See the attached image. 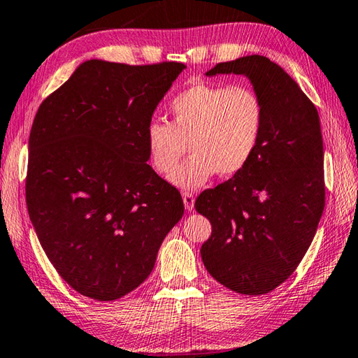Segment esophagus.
Returning a JSON list of instances; mask_svg holds the SVG:
<instances>
[{
	"label": "esophagus",
	"mask_w": 358,
	"mask_h": 358,
	"mask_svg": "<svg viewBox=\"0 0 358 358\" xmlns=\"http://www.w3.org/2000/svg\"><path fill=\"white\" fill-rule=\"evenodd\" d=\"M182 199H184V206L188 212L193 210L194 207V196L190 193V192H185L184 194H182Z\"/></svg>",
	"instance_id": "esophagus-1"
}]
</instances>
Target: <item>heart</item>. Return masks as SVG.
I'll use <instances>...</instances> for the list:
<instances>
[{
  "instance_id": "b5f03b06",
  "label": "heart",
  "mask_w": 358,
  "mask_h": 358,
  "mask_svg": "<svg viewBox=\"0 0 358 358\" xmlns=\"http://www.w3.org/2000/svg\"><path fill=\"white\" fill-rule=\"evenodd\" d=\"M171 123L151 121L146 148L154 170L168 174L189 145L192 157L171 173L179 188H199L215 174L232 178L257 152L266 109L260 93L249 85L199 83L174 96Z\"/></svg>"
}]
</instances>
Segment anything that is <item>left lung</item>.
Wrapping results in <instances>:
<instances>
[{
  "label": "left lung",
  "instance_id": "8db88e82",
  "mask_svg": "<svg viewBox=\"0 0 358 358\" xmlns=\"http://www.w3.org/2000/svg\"><path fill=\"white\" fill-rule=\"evenodd\" d=\"M231 73L246 76L265 101V129L245 170L194 202L212 224L201 257L212 278L232 292L265 294L298 268L324 210L320 115L294 79L268 57L221 62L206 74Z\"/></svg>",
  "mask_w": 358,
  "mask_h": 358
}]
</instances>
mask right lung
<instances>
[{"instance_id":"obj_1","label":"right lung","mask_w":358,"mask_h":358,"mask_svg":"<svg viewBox=\"0 0 358 358\" xmlns=\"http://www.w3.org/2000/svg\"><path fill=\"white\" fill-rule=\"evenodd\" d=\"M184 69L87 60L34 118L29 218L60 278L87 298L115 301L143 284L184 215L180 193L146 164L145 138Z\"/></svg>"}]
</instances>
